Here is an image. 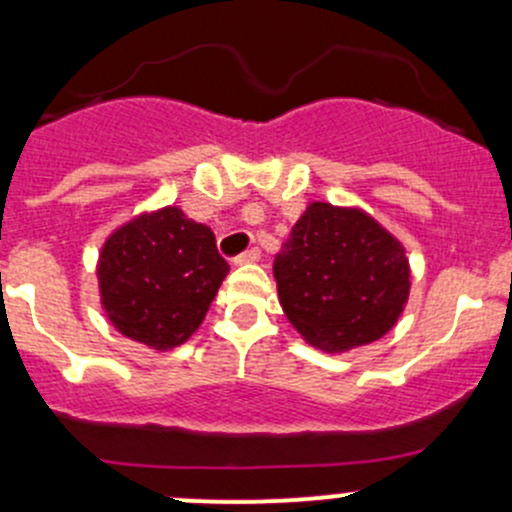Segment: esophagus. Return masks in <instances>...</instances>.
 Returning a JSON list of instances; mask_svg holds the SVG:
<instances>
[{
  "instance_id": "1",
  "label": "esophagus",
  "mask_w": 512,
  "mask_h": 512,
  "mask_svg": "<svg viewBox=\"0 0 512 512\" xmlns=\"http://www.w3.org/2000/svg\"><path fill=\"white\" fill-rule=\"evenodd\" d=\"M260 260V250H255V247H252V250H245L242 252V255H237L235 260H232V265H250V262H257Z\"/></svg>"
}]
</instances>
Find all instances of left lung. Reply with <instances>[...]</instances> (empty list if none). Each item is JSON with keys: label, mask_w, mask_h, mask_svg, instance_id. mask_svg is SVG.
Masks as SVG:
<instances>
[{"label": "left lung", "mask_w": 512, "mask_h": 512, "mask_svg": "<svg viewBox=\"0 0 512 512\" xmlns=\"http://www.w3.org/2000/svg\"><path fill=\"white\" fill-rule=\"evenodd\" d=\"M272 272L289 324L327 354L381 339L409 302L406 247L361 208L309 203Z\"/></svg>", "instance_id": "8db88e82"}]
</instances>
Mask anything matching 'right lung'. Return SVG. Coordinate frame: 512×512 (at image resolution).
<instances>
[{
	"label": "right lung",
	"mask_w": 512,
	"mask_h": 512,
	"mask_svg": "<svg viewBox=\"0 0 512 512\" xmlns=\"http://www.w3.org/2000/svg\"><path fill=\"white\" fill-rule=\"evenodd\" d=\"M227 272L213 230L165 205L133 215L103 240L98 297L121 337L168 352L198 332Z\"/></svg>",
	"instance_id": "1"
}]
</instances>
